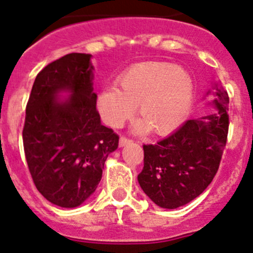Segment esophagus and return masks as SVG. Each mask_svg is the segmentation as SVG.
I'll use <instances>...</instances> for the list:
<instances>
[{
	"mask_svg": "<svg viewBox=\"0 0 253 253\" xmlns=\"http://www.w3.org/2000/svg\"><path fill=\"white\" fill-rule=\"evenodd\" d=\"M131 142H132V139H129V138H127V137L122 136L121 138H120V146L124 147V146H126V144L131 143Z\"/></svg>",
	"mask_w": 253,
	"mask_h": 253,
	"instance_id": "34e87169",
	"label": "esophagus"
}]
</instances>
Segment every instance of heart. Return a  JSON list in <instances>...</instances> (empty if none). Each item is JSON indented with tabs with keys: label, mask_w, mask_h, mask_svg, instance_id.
I'll return each instance as SVG.
<instances>
[{
	"label": "heart",
	"mask_w": 253,
	"mask_h": 253,
	"mask_svg": "<svg viewBox=\"0 0 253 253\" xmlns=\"http://www.w3.org/2000/svg\"><path fill=\"white\" fill-rule=\"evenodd\" d=\"M194 80L186 70L171 63L146 61L128 68L119 79V87L100 92L97 107L109 126L121 127L134 115L138 105L139 131L170 133L185 119L193 104Z\"/></svg>",
	"instance_id": "b5f03b06"
}]
</instances>
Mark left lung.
<instances>
[{
	"instance_id": "8db88e82",
	"label": "left lung",
	"mask_w": 253,
	"mask_h": 253,
	"mask_svg": "<svg viewBox=\"0 0 253 253\" xmlns=\"http://www.w3.org/2000/svg\"><path fill=\"white\" fill-rule=\"evenodd\" d=\"M216 114L188 120L156 144H143L138 183L158 207L175 209L199 197L217 173L229 133V94L217 90Z\"/></svg>"
}]
</instances>
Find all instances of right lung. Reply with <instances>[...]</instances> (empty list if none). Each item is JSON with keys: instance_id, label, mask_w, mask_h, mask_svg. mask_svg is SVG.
<instances>
[{"instance_id": "add662e5", "label": "right lung", "mask_w": 253, "mask_h": 253, "mask_svg": "<svg viewBox=\"0 0 253 253\" xmlns=\"http://www.w3.org/2000/svg\"><path fill=\"white\" fill-rule=\"evenodd\" d=\"M90 54L70 53L37 75L26 107L24 154L38 192L53 204L75 208L96 190L119 134L96 109ZM72 95L60 102L56 95Z\"/></svg>"}]
</instances>
